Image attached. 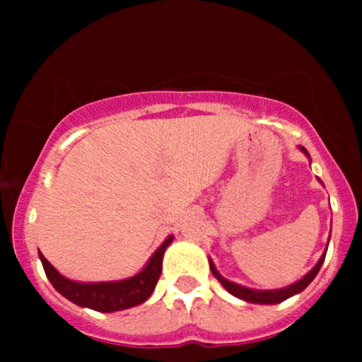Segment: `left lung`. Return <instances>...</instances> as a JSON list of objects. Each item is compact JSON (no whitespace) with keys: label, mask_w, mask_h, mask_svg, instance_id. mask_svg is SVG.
Here are the masks:
<instances>
[{"label":"left lung","mask_w":362,"mask_h":362,"mask_svg":"<svg viewBox=\"0 0 362 362\" xmlns=\"http://www.w3.org/2000/svg\"><path fill=\"white\" fill-rule=\"evenodd\" d=\"M301 151L305 153V155L310 158L308 151H306V149L303 148V146H301ZM325 255H327V250L323 252V255H322V257H320V260L317 262V265H315V267L311 269V271H310L308 274H306V276L303 277V279L296 281V282H293V284L288 286V288H281V289H269V291H259V289L245 288V286L236 284V282H231V281L224 279V277L221 276V274H219L218 271H216V267H214L213 260H211V259H209V267H211V272L214 274L216 279H218V281L221 282V284L224 286V289H226L228 293L233 294V296L240 298V300H245V301H248V303H259V305H277V303H281V301L288 300V298L294 296V294L301 293V291L305 289L306 286H308L310 282L315 279V277H317V274H318V271H320V267H322L323 260H325Z\"/></svg>","instance_id":"obj_1"}]
</instances>
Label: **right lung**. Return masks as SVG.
<instances>
[{"mask_svg": "<svg viewBox=\"0 0 362 362\" xmlns=\"http://www.w3.org/2000/svg\"><path fill=\"white\" fill-rule=\"evenodd\" d=\"M172 240L173 236L170 235L161 243V247L153 253L143 271L124 281L76 282L61 276L40 252L39 257L44 265L45 276L51 281V284L57 293H61L62 296L68 298L74 305L83 306V308L110 313V311H120L138 306L151 296V293L156 288V282L160 279L163 253L167 250L168 245L172 243Z\"/></svg>", "mask_w": 362, "mask_h": 362, "instance_id": "obj_1", "label": "right lung"}]
</instances>
